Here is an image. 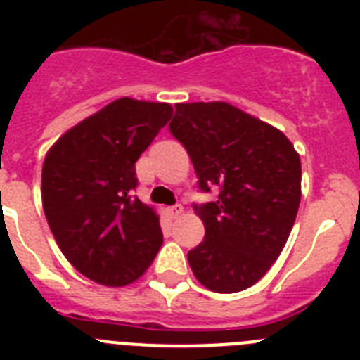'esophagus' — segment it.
<instances>
[{"label":"esophagus","mask_w":360,"mask_h":360,"mask_svg":"<svg viewBox=\"0 0 360 360\" xmlns=\"http://www.w3.org/2000/svg\"><path fill=\"white\" fill-rule=\"evenodd\" d=\"M167 212H169L171 218H178V216L184 212V209H182V205H173V207L167 209Z\"/></svg>","instance_id":"1"}]
</instances>
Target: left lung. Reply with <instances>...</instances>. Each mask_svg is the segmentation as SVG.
<instances>
[{
    "label": "left lung",
    "instance_id": "obj_1",
    "mask_svg": "<svg viewBox=\"0 0 360 360\" xmlns=\"http://www.w3.org/2000/svg\"><path fill=\"white\" fill-rule=\"evenodd\" d=\"M169 131L186 148L198 189L219 187L195 205L205 238L187 252L203 287L234 294L252 287L278 259L301 202V160L274 126L227 103L176 104Z\"/></svg>",
    "mask_w": 360,
    "mask_h": 360
}]
</instances>
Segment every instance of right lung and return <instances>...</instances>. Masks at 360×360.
Instances as JSON below:
<instances>
[{
    "label": "right lung",
    "mask_w": 360,
    "mask_h": 360,
    "mask_svg": "<svg viewBox=\"0 0 360 360\" xmlns=\"http://www.w3.org/2000/svg\"><path fill=\"white\" fill-rule=\"evenodd\" d=\"M171 115L165 103L117 98L46 153L41 196L50 231L73 269L98 285H129L160 249L157 212L133 195L135 162Z\"/></svg>",
    "instance_id": "1"
}]
</instances>
